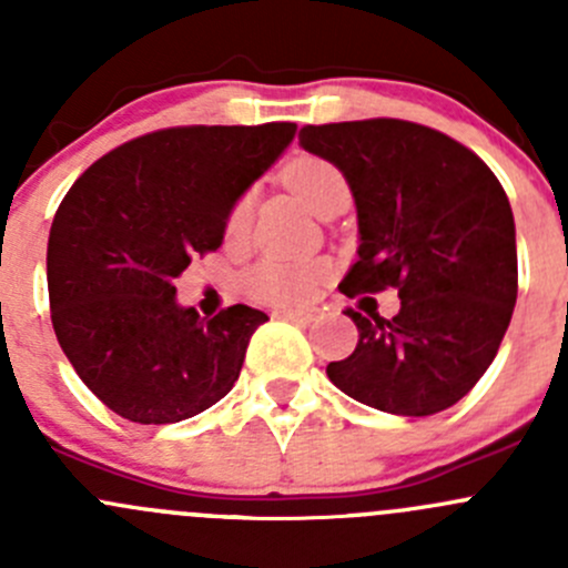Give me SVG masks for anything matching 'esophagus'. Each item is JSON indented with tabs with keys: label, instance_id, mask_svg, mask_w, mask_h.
Listing matches in <instances>:
<instances>
[{
	"label": "esophagus",
	"instance_id": "esophagus-1",
	"mask_svg": "<svg viewBox=\"0 0 568 568\" xmlns=\"http://www.w3.org/2000/svg\"><path fill=\"white\" fill-rule=\"evenodd\" d=\"M274 316L296 321V324H313V321H318V311L316 307H305V311H274Z\"/></svg>",
	"mask_w": 568,
	"mask_h": 568
}]
</instances>
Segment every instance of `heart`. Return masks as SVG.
<instances>
[{
    "instance_id": "1",
    "label": "heart",
    "mask_w": 568,
    "mask_h": 568,
    "mask_svg": "<svg viewBox=\"0 0 568 568\" xmlns=\"http://www.w3.org/2000/svg\"><path fill=\"white\" fill-rule=\"evenodd\" d=\"M283 181L313 214L321 216L335 200L348 197V183L335 164L318 156H300L283 170ZM252 216L250 197H242L231 209L225 222V236L231 242L247 233ZM326 263L324 261H263L244 280V288L255 300L277 302V305H294L305 302L316 291V285L324 280Z\"/></svg>"
}]
</instances>
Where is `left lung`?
Returning a JSON list of instances; mask_svg holds the SVG:
<instances>
[{
	"mask_svg": "<svg viewBox=\"0 0 568 568\" xmlns=\"http://www.w3.org/2000/svg\"><path fill=\"white\" fill-rule=\"evenodd\" d=\"M300 145L341 170L357 205L343 294L400 296L393 318L346 311L357 348L326 376L390 415L448 409L486 374L517 305V227L500 181L469 148L409 120L305 125Z\"/></svg>",
	"mask_w": 568,
	"mask_h": 568,
	"instance_id": "left-lung-1",
	"label": "left lung"
}]
</instances>
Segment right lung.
<instances>
[{
    "instance_id": "1",
    "label": "right lung",
    "mask_w": 568,
    "mask_h": 568,
    "mask_svg": "<svg viewBox=\"0 0 568 568\" xmlns=\"http://www.w3.org/2000/svg\"><path fill=\"white\" fill-rule=\"evenodd\" d=\"M296 123L181 125L114 148L57 209L45 252L51 324L79 379L142 426L225 398L266 313L178 305L175 277L225 239L233 205L291 145Z\"/></svg>"
}]
</instances>
